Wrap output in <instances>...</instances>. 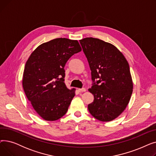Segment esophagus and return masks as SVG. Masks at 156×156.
<instances>
[{
  "label": "esophagus",
  "mask_w": 156,
  "mask_h": 156,
  "mask_svg": "<svg viewBox=\"0 0 156 156\" xmlns=\"http://www.w3.org/2000/svg\"><path fill=\"white\" fill-rule=\"evenodd\" d=\"M78 90L80 92H86V89L85 88H78Z\"/></svg>",
  "instance_id": "1"
}]
</instances>
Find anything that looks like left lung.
Segmentation results:
<instances>
[{
	"label": "left lung",
	"mask_w": 156,
	"mask_h": 156,
	"mask_svg": "<svg viewBox=\"0 0 156 156\" xmlns=\"http://www.w3.org/2000/svg\"><path fill=\"white\" fill-rule=\"evenodd\" d=\"M92 71L94 83L88 91L94 96L88 111L95 119L108 122L125 111L133 92V83L128 62L112 44L99 38L80 40Z\"/></svg>",
	"instance_id": "obj_1"
}]
</instances>
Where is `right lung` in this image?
Listing matches in <instances>:
<instances>
[{
  "mask_svg": "<svg viewBox=\"0 0 156 156\" xmlns=\"http://www.w3.org/2000/svg\"><path fill=\"white\" fill-rule=\"evenodd\" d=\"M81 51L78 40L59 38L40 45L27 60L23 90L33 108L44 120H57L68 111L76 89H68L64 83V68L70 57Z\"/></svg>",
  "mask_w": 156,
  "mask_h": 156,
  "instance_id": "1",
  "label": "right lung"
}]
</instances>
